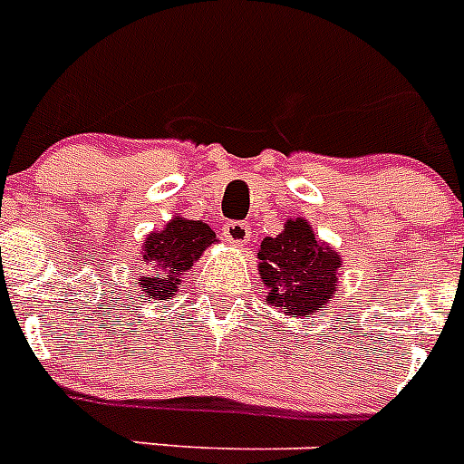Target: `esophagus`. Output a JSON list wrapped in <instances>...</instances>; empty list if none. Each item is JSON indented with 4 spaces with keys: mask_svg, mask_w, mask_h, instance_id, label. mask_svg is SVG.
Instances as JSON below:
<instances>
[{
    "mask_svg": "<svg viewBox=\"0 0 464 464\" xmlns=\"http://www.w3.org/2000/svg\"><path fill=\"white\" fill-rule=\"evenodd\" d=\"M223 237L229 244L244 246L251 241V225L244 223V220H229L223 227Z\"/></svg>",
    "mask_w": 464,
    "mask_h": 464,
    "instance_id": "1",
    "label": "esophagus"
}]
</instances>
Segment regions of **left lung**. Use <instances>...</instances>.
Wrapping results in <instances>:
<instances>
[{
    "label": "left lung",
    "mask_w": 464,
    "mask_h": 464,
    "mask_svg": "<svg viewBox=\"0 0 464 464\" xmlns=\"http://www.w3.org/2000/svg\"><path fill=\"white\" fill-rule=\"evenodd\" d=\"M257 257L262 281L272 290L267 302L293 318L323 311L334 295L342 260L315 239L302 218L288 220L281 235L262 241Z\"/></svg>",
    "instance_id": "obj_1"
}]
</instances>
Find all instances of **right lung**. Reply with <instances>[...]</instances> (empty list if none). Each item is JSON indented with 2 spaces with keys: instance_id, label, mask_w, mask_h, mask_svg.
Returning <instances> with one entry per match:
<instances>
[{
  "instance_id": "add662e5",
  "label": "right lung",
  "mask_w": 464,
  "mask_h": 464,
  "mask_svg": "<svg viewBox=\"0 0 464 464\" xmlns=\"http://www.w3.org/2000/svg\"><path fill=\"white\" fill-rule=\"evenodd\" d=\"M213 241L216 232L207 223L186 218H174L160 232L149 235L141 253L146 267V276L139 281L141 297L169 299L179 288L183 274L192 269V262Z\"/></svg>"
}]
</instances>
